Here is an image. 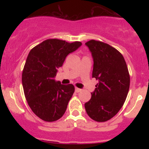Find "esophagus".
Returning <instances> with one entry per match:
<instances>
[{
	"instance_id": "34e87169",
	"label": "esophagus",
	"mask_w": 149,
	"mask_h": 149,
	"mask_svg": "<svg viewBox=\"0 0 149 149\" xmlns=\"http://www.w3.org/2000/svg\"><path fill=\"white\" fill-rule=\"evenodd\" d=\"M81 89H79V88L77 87H75V92L76 93H79V92H81Z\"/></svg>"
}]
</instances>
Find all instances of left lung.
Here are the masks:
<instances>
[{
	"label": "left lung",
	"instance_id": "obj_1",
	"mask_svg": "<svg viewBox=\"0 0 149 149\" xmlns=\"http://www.w3.org/2000/svg\"><path fill=\"white\" fill-rule=\"evenodd\" d=\"M93 59V77L98 81L85 103L86 113L96 122L114 116L125 103L130 86V75L120 52L108 44L90 40L85 43Z\"/></svg>",
	"mask_w": 149,
	"mask_h": 149
}]
</instances>
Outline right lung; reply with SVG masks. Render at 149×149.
I'll return each instance as SVG.
<instances>
[{
	"instance_id": "obj_1",
	"label": "right lung",
	"mask_w": 149,
	"mask_h": 149,
	"mask_svg": "<svg viewBox=\"0 0 149 149\" xmlns=\"http://www.w3.org/2000/svg\"><path fill=\"white\" fill-rule=\"evenodd\" d=\"M82 45L56 39H47L30 51L22 73V85L32 111L45 122L58 120L65 113L74 92L72 84L55 81L65 57Z\"/></svg>"
}]
</instances>
